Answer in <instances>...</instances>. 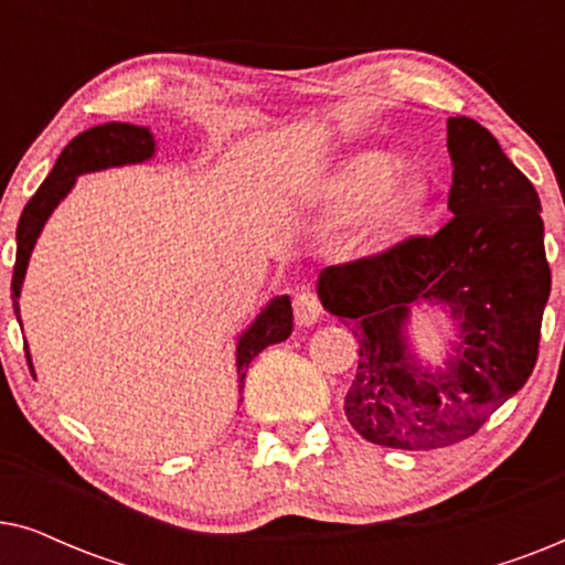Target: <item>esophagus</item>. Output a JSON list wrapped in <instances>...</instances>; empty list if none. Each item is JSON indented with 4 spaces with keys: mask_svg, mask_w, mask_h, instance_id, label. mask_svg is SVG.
<instances>
[{
    "mask_svg": "<svg viewBox=\"0 0 565 565\" xmlns=\"http://www.w3.org/2000/svg\"><path fill=\"white\" fill-rule=\"evenodd\" d=\"M292 311H296V321L300 327H311V323L321 319L323 308H321V300L316 298V292L300 290L296 300H292Z\"/></svg>",
    "mask_w": 565,
    "mask_h": 565,
    "instance_id": "esophagus-1",
    "label": "esophagus"
}]
</instances>
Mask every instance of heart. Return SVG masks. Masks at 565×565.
I'll list each match as a JSON object with an SVG mask.
<instances>
[{
  "label": "heart",
  "instance_id": "obj_1",
  "mask_svg": "<svg viewBox=\"0 0 565 565\" xmlns=\"http://www.w3.org/2000/svg\"><path fill=\"white\" fill-rule=\"evenodd\" d=\"M393 164L385 157H362L344 167V172L331 184V198L339 213L358 215L370 205L365 215V234L370 238H385L404 228L419 213L424 190L416 182L388 184Z\"/></svg>",
  "mask_w": 565,
  "mask_h": 565
}]
</instances>
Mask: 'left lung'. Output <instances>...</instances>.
I'll return each mask as SVG.
<instances>
[{
	"mask_svg": "<svg viewBox=\"0 0 565 565\" xmlns=\"http://www.w3.org/2000/svg\"><path fill=\"white\" fill-rule=\"evenodd\" d=\"M452 218L435 236L388 249L319 277L329 313L360 344L344 414L367 443L437 450L473 437L527 383L551 296L540 198L497 138L473 118L447 120ZM443 302L461 323L445 374L407 352L403 327L416 302Z\"/></svg>",
	"mask_w": 565,
	"mask_h": 565,
	"instance_id": "left-lung-1",
	"label": "left lung"
}]
</instances>
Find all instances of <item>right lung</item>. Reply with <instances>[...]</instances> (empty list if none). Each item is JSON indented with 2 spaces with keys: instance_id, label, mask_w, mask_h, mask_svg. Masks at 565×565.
Wrapping results in <instances>:
<instances>
[{
  "instance_id": "add662e5",
  "label": "right lung",
  "mask_w": 565,
  "mask_h": 565,
  "mask_svg": "<svg viewBox=\"0 0 565 565\" xmlns=\"http://www.w3.org/2000/svg\"><path fill=\"white\" fill-rule=\"evenodd\" d=\"M153 153V138L146 128L128 126V122H105V126H95L84 130L68 141V146L61 151V157L53 164L51 174L38 188L33 198L28 200L25 211L20 215L18 223V259H14L12 273V303L14 313L20 321V288L25 280L28 259L33 254V246L41 234L43 223L49 221L53 207L66 198V192L74 188L76 177L84 172H95V169L120 167V164H136V161L149 159ZM292 331V308L290 298L280 296L269 300V306L257 316V321L244 331L236 347V367H238V388H244V377L249 362L269 344L282 342ZM28 354V352H25ZM30 360V354H28ZM30 365V362H28Z\"/></svg>"
}]
</instances>
